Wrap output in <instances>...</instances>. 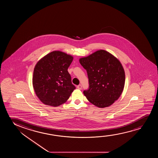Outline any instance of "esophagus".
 <instances>
[{
  "mask_svg": "<svg viewBox=\"0 0 158 158\" xmlns=\"http://www.w3.org/2000/svg\"><path fill=\"white\" fill-rule=\"evenodd\" d=\"M77 89H82V86L81 85H79L77 86Z\"/></svg>",
  "mask_w": 158,
  "mask_h": 158,
  "instance_id": "34e87169",
  "label": "esophagus"
}]
</instances>
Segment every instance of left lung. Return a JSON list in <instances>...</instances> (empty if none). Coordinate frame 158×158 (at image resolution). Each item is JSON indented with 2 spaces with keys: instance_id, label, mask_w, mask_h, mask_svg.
Instances as JSON below:
<instances>
[{
  "instance_id": "left-lung-1",
  "label": "left lung",
  "mask_w": 158,
  "mask_h": 158,
  "mask_svg": "<svg viewBox=\"0 0 158 158\" xmlns=\"http://www.w3.org/2000/svg\"><path fill=\"white\" fill-rule=\"evenodd\" d=\"M79 62L88 75L89 89L83 93L89 102L104 108L119 99L125 86V73L118 59L100 50L79 59Z\"/></svg>"
}]
</instances>
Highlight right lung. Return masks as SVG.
Here are the masks:
<instances>
[{
	"label": "right lung",
	"mask_w": 158,
	"mask_h": 158,
	"mask_svg": "<svg viewBox=\"0 0 158 158\" xmlns=\"http://www.w3.org/2000/svg\"><path fill=\"white\" fill-rule=\"evenodd\" d=\"M73 59L71 55L54 51L37 62L33 74V86L43 104L56 107L69 99L76 89L67 71Z\"/></svg>",
	"instance_id": "obj_1"
}]
</instances>
